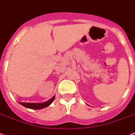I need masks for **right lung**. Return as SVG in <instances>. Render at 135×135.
Wrapping results in <instances>:
<instances>
[{
  "mask_svg": "<svg viewBox=\"0 0 135 135\" xmlns=\"http://www.w3.org/2000/svg\"><path fill=\"white\" fill-rule=\"evenodd\" d=\"M54 99H55V96L51 98L48 101L43 102V103H22V102H18V103L27 108L33 109V110H40V109L45 108L49 106L52 103V101H54Z\"/></svg>",
  "mask_w": 135,
  "mask_h": 135,
  "instance_id": "obj_1",
  "label": "right lung"
}]
</instances>
